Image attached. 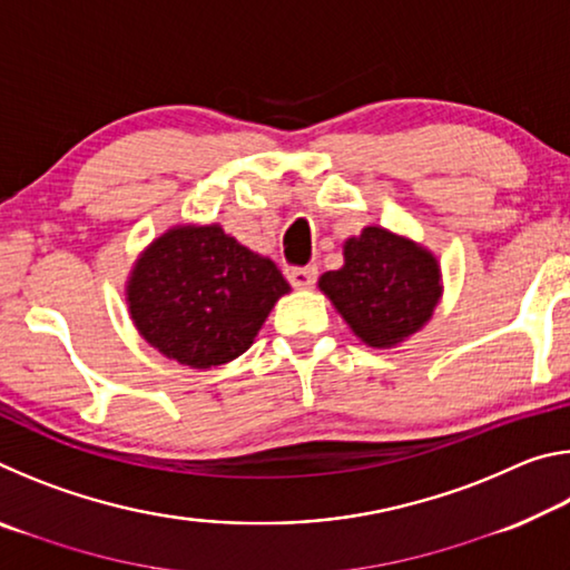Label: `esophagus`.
Instances as JSON below:
<instances>
[{
    "label": "esophagus",
    "mask_w": 570,
    "mask_h": 570,
    "mask_svg": "<svg viewBox=\"0 0 570 570\" xmlns=\"http://www.w3.org/2000/svg\"><path fill=\"white\" fill-rule=\"evenodd\" d=\"M316 274H320V268L316 266H302V268H292L288 272V282L296 288H312L316 282Z\"/></svg>",
    "instance_id": "obj_1"
}]
</instances>
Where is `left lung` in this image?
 I'll use <instances>...</instances> for the list:
<instances>
[{
  "instance_id": "left-lung-1",
  "label": "left lung",
  "mask_w": 570,
  "mask_h": 570,
  "mask_svg": "<svg viewBox=\"0 0 570 570\" xmlns=\"http://www.w3.org/2000/svg\"><path fill=\"white\" fill-rule=\"evenodd\" d=\"M344 266L320 276L346 326L372 350H394L432 320L442 298L438 256L410 236L364 226L344 240Z\"/></svg>"
}]
</instances>
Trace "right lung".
Here are the masks:
<instances>
[{
    "label": "right lung",
    "instance_id": "1",
    "mask_svg": "<svg viewBox=\"0 0 570 570\" xmlns=\"http://www.w3.org/2000/svg\"><path fill=\"white\" fill-rule=\"evenodd\" d=\"M288 292L272 258L240 246L220 224H178L135 258L125 304L153 350L210 370L244 354Z\"/></svg>",
    "mask_w": 570,
    "mask_h": 570
}]
</instances>
